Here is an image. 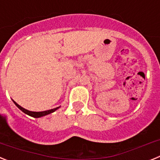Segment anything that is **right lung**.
<instances>
[{"instance_id":"add662e5","label":"right lung","mask_w":160,"mask_h":160,"mask_svg":"<svg viewBox=\"0 0 160 160\" xmlns=\"http://www.w3.org/2000/svg\"><path fill=\"white\" fill-rule=\"evenodd\" d=\"M12 102H13L14 104H15V105H16L17 107H18V108H19L20 110L22 111V112H24L25 114H28V115H29V116L33 117V118H40V117L46 116V115H47V114H51V113L54 112L55 111H57L58 109L60 107H56V108L51 109V110H48V111H39V112H36V111H28V110H26V109L23 108L22 107H21L20 105H18V103H17L15 101H13V100H12Z\"/></svg>"}]
</instances>
